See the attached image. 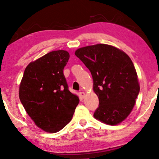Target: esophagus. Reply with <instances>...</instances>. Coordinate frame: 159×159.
I'll list each match as a JSON object with an SVG mask.
<instances>
[{
  "mask_svg": "<svg viewBox=\"0 0 159 159\" xmlns=\"http://www.w3.org/2000/svg\"><path fill=\"white\" fill-rule=\"evenodd\" d=\"M79 94H80V98H85V93H83V92H80V93H79Z\"/></svg>",
  "mask_w": 159,
  "mask_h": 159,
  "instance_id": "esophagus-1",
  "label": "esophagus"
}]
</instances>
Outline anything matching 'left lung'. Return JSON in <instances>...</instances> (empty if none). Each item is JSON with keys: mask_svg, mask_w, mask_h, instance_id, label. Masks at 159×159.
I'll list each match as a JSON object with an SVG mask.
<instances>
[{"mask_svg": "<svg viewBox=\"0 0 159 159\" xmlns=\"http://www.w3.org/2000/svg\"><path fill=\"white\" fill-rule=\"evenodd\" d=\"M90 70L93 90L99 98L94 117L109 125H116L130 114L139 93L135 69L128 55L118 48L98 44L75 52Z\"/></svg>", "mask_w": 159, "mask_h": 159, "instance_id": "8db88e82", "label": "left lung"}]
</instances>
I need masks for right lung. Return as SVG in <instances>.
<instances>
[{"label": "right lung", "instance_id": "1", "mask_svg": "<svg viewBox=\"0 0 159 159\" xmlns=\"http://www.w3.org/2000/svg\"><path fill=\"white\" fill-rule=\"evenodd\" d=\"M69 54L56 50L31 62L25 69L19 96L36 125L57 133L71 121L79 99L69 90L63 71Z\"/></svg>", "mask_w": 159, "mask_h": 159}]
</instances>
